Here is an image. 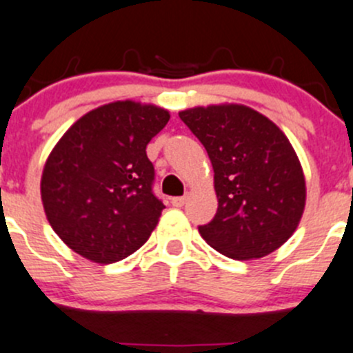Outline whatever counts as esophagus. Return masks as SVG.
I'll list each match as a JSON object with an SVG mask.
<instances>
[{
	"label": "esophagus",
	"mask_w": 353,
	"mask_h": 353,
	"mask_svg": "<svg viewBox=\"0 0 353 353\" xmlns=\"http://www.w3.org/2000/svg\"><path fill=\"white\" fill-rule=\"evenodd\" d=\"M185 202H187V197H185V195H183V197H173L172 199V204L175 205V208H181Z\"/></svg>",
	"instance_id": "34e87169"
}]
</instances>
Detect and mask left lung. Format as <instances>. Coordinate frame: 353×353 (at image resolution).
Segmentation results:
<instances>
[{
	"instance_id": "8db88e82",
	"label": "left lung",
	"mask_w": 353,
	"mask_h": 353,
	"mask_svg": "<svg viewBox=\"0 0 353 353\" xmlns=\"http://www.w3.org/2000/svg\"><path fill=\"white\" fill-rule=\"evenodd\" d=\"M202 142L214 170L218 212L199 226L223 256L259 259L280 249L305 208V178L295 149L278 125L235 103L178 113Z\"/></svg>"
}]
</instances>
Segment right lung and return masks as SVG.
<instances>
[{
	"instance_id": "obj_1",
	"label": "right lung",
	"mask_w": 353,
	"mask_h": 353,
	"mask_svg": "<svg viewBox=\"0 0 353 353\" xmlns=\"http://www.w3.org/2000/svg\"><path fill=\"white\" fill-rule=\"evenodd\" d=\"M170 111L114 101L75 121L50 152L41 199L54 233L79 256L111 264L141 249L159 221L145 148Z\"/></svg>"
}]
</instances>
